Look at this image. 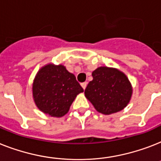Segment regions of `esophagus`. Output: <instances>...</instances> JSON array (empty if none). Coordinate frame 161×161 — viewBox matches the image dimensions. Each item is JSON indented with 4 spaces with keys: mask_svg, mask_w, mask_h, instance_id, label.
<instances>
[{
    "mask_svg": "<svg viewBox=\"0 0 161 161\" xmlns=\"http://www.w3.org/2000/svg\"><path fill=\"white\" fill-rule=\"evenodd\" d=\"M87 82H84V83H81V86H82V87H83V89H85V88H86V87H87Z\"/></svg>",
    "mask_w": 161,
    "mask_h": 161,
    "instance_id": "obj_1",
    "label": "esophagus"
}]
</instances>
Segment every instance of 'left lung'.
I'll return each instance as SVG.
<instances>
[{"label": "left lung", "instance_id": "left-lung-1", "mask_svg": "<svg viewBox=\"0 0 161 161\" xmlns=\"http://www.w3.org/2000/svg\"><path fill=\"white\" fill-rule=\"evenodd\" d=\"M85 89V96L97 112L108 115L122 110L130 101L132 89L128 78L116 69L97 68Z\"/></svg>", "mask_w": 161, "mask_h": 161}]
</instances>
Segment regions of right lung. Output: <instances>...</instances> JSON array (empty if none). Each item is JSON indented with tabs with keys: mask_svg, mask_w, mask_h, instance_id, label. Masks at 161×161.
Masks as SVG:
<instances>
[{
	"mask_svg": "<svg viewBox=\"0 0 161 161\" xmlns=\"http://www.w3.org/2000/svg\"><path fill=\"white\" fill-rule=\"evenodd\" d=\"M83 92L74 74L63 65L48 64L38 72L33 97L40 111L51 117L64 116L78 93Z\"/></svg>",
	"mask_w": 161,
	"mask_h": 161,
	"instance_id": "obj_1",
	"label": "right lung"
}]
</instances>
